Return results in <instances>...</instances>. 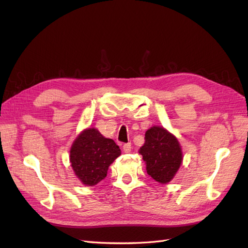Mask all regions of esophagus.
Wrapping results in <instances>:
<instances>
[{
	"instance_id": "esophagus-1",
	"label": "esophagus",
	"mask_w": 248,
	"mask_h": 248,
	"mask_svg": "<svg viewBox=\"0 0 248 248\" xmlns=\"http://www.w3.org/2000/svg\"><path fill=\"white\" fill-rule=\"evenodd\" d=\"M131 142H127L123 145V151L124 153H130L131 152Z\"/></svg>"
}]
</instances>
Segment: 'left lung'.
Segmentation results:
<instances>
[{
  "mask_svg": "<svg viewBox=\"0 0 248 248\" xmlns=\"http://www.w3.org/2000/svg\"><path fill=\"white\" fill-rule=\"evenodd\" d=\"M145 144L140 154L146 162V170L156 182L168 184L176 176L183 161L178 139L166 128L154 125L145 133Z\"/></svg>",
  "mask_w": 248,
  "mask_h": 248,
  "instance_id": "obj_1",
  "label": "left lung"
}]
</instances>
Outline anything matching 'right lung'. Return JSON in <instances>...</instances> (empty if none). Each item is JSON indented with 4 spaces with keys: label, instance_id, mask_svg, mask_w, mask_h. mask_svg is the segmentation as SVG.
I'll use <instances>...</instances> for the list:
<instances>
[{
    "label": "right lung",
    "instance_id": "obj_1",
    "mask_svg": "<svg viewBox=\"0 0 248 248\" xmlns=\"http://www.w3.org/2000/svg\"><path fill=\"white\" fill-rule=\"evenodd\" d=\"M121 155L111 139L104 138L95 127L82 130L70 148V166L81 184L94 186L107 177L108 170Z\"/></svg>",
    "mask_w": 248,
    "mask_h": 248
}]
</instances>
